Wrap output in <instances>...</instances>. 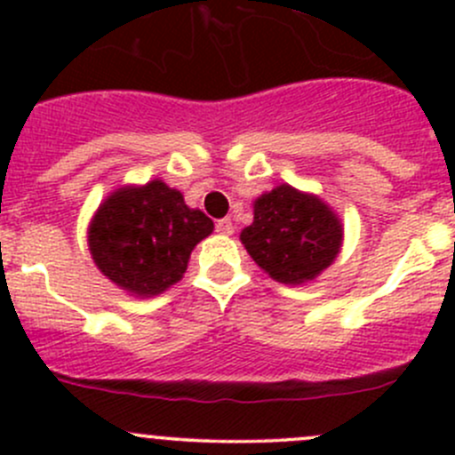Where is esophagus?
<instances>
[{
    "label": "esophagus",
    "instance_id": "esophagus-1",
    "mask_svg": "<svg viewBox=\"0 0 455 455\" xmlns=\"http://www.w3.org/2000/svg\"><path fill=\"white\" fill-rule=\"evenodd\" d=\"M215 231L220 233V235H233V222L228 218H222L215 222Z\"/></svg>",
    "mask_w": 455,
    "mask_h": 455
}]
</instances>
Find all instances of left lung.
I'll return each instance as SVG.
<instances>
[{
  "label": "left lung",
  "mask_w": 455,
  "mask_h": 455,
  "mask_svg": "<svg viewBox=\"0 0 455 455\" xmlns=\"http://www.w3.org/2000/svg\"><path fill=\"white\" fill-rule=\"evenodd\" d=\"M259 268L282 283L313 282L341 251L343 227L316 196L279 185L253 204V224L240 235Z\"/></svg>",
  "instance_id": "1"
}]
</instances>
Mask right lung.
Returning <instances> with one entry per match:
<instances>
[{
  "mask_svg": "<svg viewBox=\"0 0 455 455\" xmlns=\"http://www.w3.org/2000/svg\"><path fill=\"white\" fill-rule=\"evenodd\" d=\"M213 222L185 204L163 180L116 189L94 213L87 244L100 273L136 297H154L180 282L191 251Z\"/></svg>",
  "mask_w": 455,
  "mask_h": 455,
  "instance_id": "right-lung-1",
  "label": "right lung"
}]
</instances>
